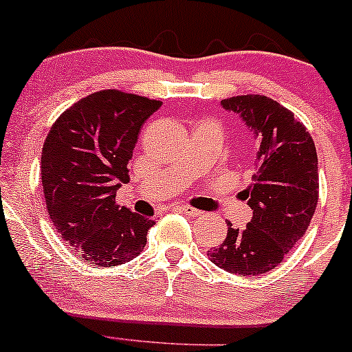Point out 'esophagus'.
Here are the masks:
<instances>
[{
    "label": "esophagus",
    "instance_id": "obj_1",
    "mask_svg": "<svg viewBox=\"0 0 352 352\" xmlns=\"http://www.w3.org/2000/svg\"><path fill=\"white\" fill-rule=\"evenodd\" d=\"M177 208H179L181 212H183V213H186V215H190V217H198V215H201V212H200V210L193 208V206L181 205V206H177Z\"/></svg>",
    "mask_w": 352,
    "mask_h": 352
}]
</instances>
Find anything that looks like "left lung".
Listing matches in <instances>:
<instances>
[{
    "mask_svg": "<svg viewBox=\"0 0 352 352\" xmlns=\"http://www.w3.org/2000/svg\"><path fill=\"white\" fill-rule=\"evenodd\" d=\"M259 142V169L242 198L252 208L245 229L229 222L227 237L208 251L232 274L257 276L274 270L305 235L318 200V159L314 139L288 108L263 95L222 100Z\"/></svg>",
    "mask_w": 352,
    "mask_h": 352,
    "instance_id": "8db88e82",
    "label": "left lung"
}]
</instances>
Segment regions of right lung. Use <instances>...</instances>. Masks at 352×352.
<instances>
[{"label":"right lung","instance_id":"obj_1","mask_svg":"<svg viewBox=\"0 0 352 352\" xmlns=\"http://www.w3.org/2000/svg\"><path fill=\"white\" fill-rule=\"evenodd\" d=\"M161 101L118 89L81 98L52 125L41 171L47 212L86 263L118 266L142 252L154 220L115 201L140 129Z\"/></svg>","mask_w":352,"mask_h":352}]
</instances>
